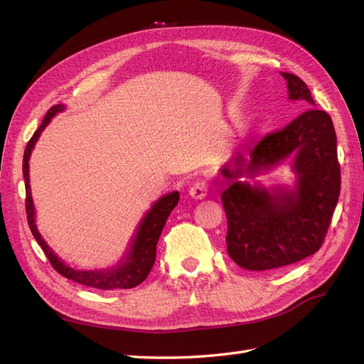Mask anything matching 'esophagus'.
I'll return each mask as SVG.
<instances>
[{"label":"esophagus","mask_w":364,"mask_h":364,"mask_svg":"<svg viewBox=\"0 0 364 364\" xmlns=\"http://www.w3.org/2000/svg\"><path fill=\"white\" fill-rule=\"evenodd\" d=\"M206 194H208V183L205 179H197L191 183L190 196L194 197V199H205Z\"/></svg>","instance_id":"obj_1"}]
</instances>
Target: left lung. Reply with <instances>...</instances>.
Returning a JSON list of instances; mask_svg holds the SVG:
<instances>
[{
	"label": "left lung",
	"mask_w": 364,
	"mask_h": 364,
	"mask_svg": "<svg viewBox=\"0 0 364 364\" xmlns=\"http://www.w3.org/2000/svg\"><path fill=\"white\" fill-rule=\"evenodd\" d=\"M291 100H304L306 111L279 130L262 136L247 149V164L238 151L222 170L232 182L222 193L228 220L229 257L246 270H272L290 266L322 247L340 194L337 136L328 112L314 106L308 86L299 77L282 73ZM295 155L296 192L270 195L237 183L244 172H256Z\"/></svg>",
	"instance_id": "obj_1"
}]
</instances>
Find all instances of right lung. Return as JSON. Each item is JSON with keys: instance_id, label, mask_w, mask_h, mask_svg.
<instances>
[{"instance_id": "right-lung-1", "label": "right lung", "mask_w": 364, "mask_h": 364, "mask_svg": "<svg viewBox=\"0 0 364 364\" xmlns=\"http://www.w3.org/2000/svg\"><path fill=\"white\" fill-rule=\"evenodd\" d=\"M60 111H63L62 105H56L48 109V112L46 117H43L39 129L33 134L24 150L23 174L26 181V213H27L28 228L31 230L33 237L36 238L38 245L41 246L43 253H46V257L48 258L53 269L59 274H62V277L71 279L77 284L86 285V287H92L98 290L134 289L149 277L153 264H155L156 245H158L159 235L162 232V228L165 222H167L170 213L179 202V193L174 191L171 194L164 196L162 199H159L155 205H153L149 214L144 217V220H142L134 245H132V249L129 252V257L123 264H119L118 267L112 269L111 272H80V270H74L68 266H65V264L54 255L51 249L47 246L46 241L42 240L41 234L38 232L36 225H35V209H33V200H31L30 183H28V159H30L31 149L35 146V142L39 138L43 127H46L50 123V119Z\"/></svg>"}]
</instances>
